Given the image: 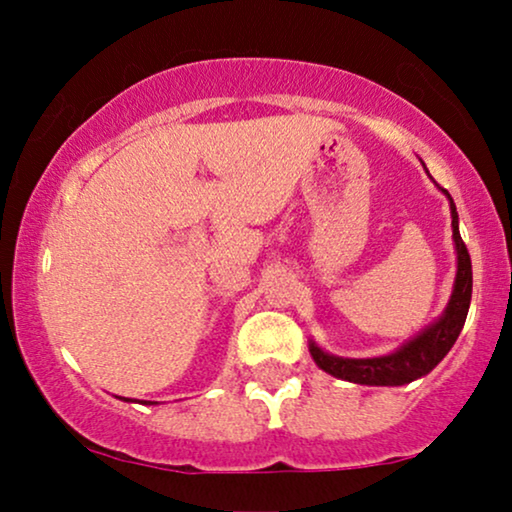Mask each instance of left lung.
<instances>
[{"mask_svg":"<svg viewBox=\"0 0 512 512\" xmlns=\"http://www.w3.org/2000/svg\"><path fill=\"white\" fill-rule=\"evenodd\" d=\"M447 198L450 193L445 191ZM452 209V237L457 244V279H454V291L443 317L436 324H431L426 331L417 335L415 340L405 342L398 352L389 356H377V359H342V356L326 354L314 342H310V354L317 361L321 370L328 375L340 377V380L370 384V387H401L417 377L431 373L445 354L450 352L454 342H457L461 328H464L468 305H471L473 293V268L471 256L464 240L459 235V216L457 207L450 198Z\"/></svg>","mask_w":512,"mask_h":512,"instance_id":"8db88e82","label":"left lung"}]
</instances>
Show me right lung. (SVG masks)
<instances>
[{
	"label": "right lung",
	"instance_id": "obj_1",
	"mask_svg": "<svg viewBox=\"0 0 512 512\" xmlns=\"http://www.w3.org/2000/svg\"><path fill=\"white\" fill-rule=\"evenodd\" d=\"M149 403H151V401H149Z\"/></svg>",
	"mask_w": 512,
	"mask_h": 512
}]
</instances>
